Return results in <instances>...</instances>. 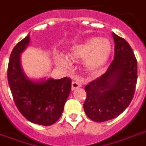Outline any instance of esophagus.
Returning <instances> with one entry per match:
<instances>
[{
	"label": "esophagus",
	"instance_id": "1",
	"mask_svg": "<svg viewBox=\"0 0 146 146\" xmlns=\"http://www.w3.org/2000/svg\"><path fill=\"white\" fill-rule=\"evenodd\" d=\"M81 86H82V85H81V84H80L79 82H78V81H77V80H74V81L72 82V90L77 89V88H80Z\"/></svg>",
	"mask_w": 146,
	"mask_h": 146
}]
</instances>
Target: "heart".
<instances>
[{"label": "heart", "mask_w": 146, "mask_h": 146, "mask_svg": "<svg viewBox=\"0 0 146 146\" xmlns=\"http://www.w3.org/2000/svg\"><path fill=\"white\" fill-rule=\"evenodd\" d=\"M111 51V44L106 38H88L72 47L69 56L72 59H85V68L91 73H97L108 61ZM58 62L68 66L70 61L66 57L59 55Z\"/></svg>", "instance_id": "heart-1"}]
</instances>
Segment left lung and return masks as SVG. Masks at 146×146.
I'll return each instance as SVG.
<instances>
[{
    "label": "left lung",
    "mask_w": 146,
    "mask_h": 146,
    "mask_svg": "<svg viewBox=\"0 0 146 146\" xmlns=\"http://www.w3.org/2000/svg\"><path fill=\"white\" fill-rule=\"evenodd\" d=\"M115 54L106 73L85 87V114L91 120L102 122L122 113L134 97L137 82V60L124 38L115 33Z\"/></svg>",
    "instance_id": "1"
}]
</instances>
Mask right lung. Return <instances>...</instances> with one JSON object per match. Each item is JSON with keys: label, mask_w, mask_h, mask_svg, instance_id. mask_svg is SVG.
<instances>
[{"label": "right lung", "mask_w": 146, "mask_h": 146, "mask_svg": "<svg viewBox=\"0 0 146 146\" xmlns=\"http://www.w3.org/2000/svg\"><path fill=\"white\" fill-rule=\"evenodd\" d=\"M30 42L29 35L16 44L11 54L7 81L17 109L31 122L41 125L55 123L64 110L71 92L72 81L68 77L35 82L29 79L21 66V54Z\"/></svg>", "instance_id": "1"}]
</instances>
